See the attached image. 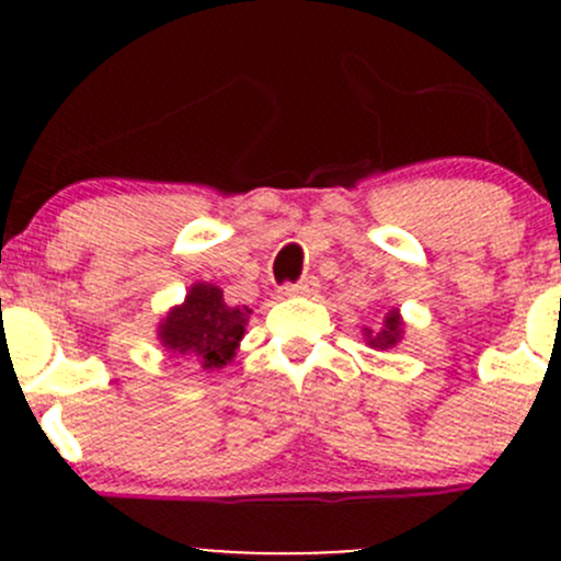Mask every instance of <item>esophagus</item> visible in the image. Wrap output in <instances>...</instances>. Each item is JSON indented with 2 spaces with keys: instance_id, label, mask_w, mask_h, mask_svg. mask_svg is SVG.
Listing matches in <instances>:
<instances>
[{
  "instance_id": "esophagus-1",
  "label": "esophagus",
  "mask_w": 561,
  "mask_h": 561,
  "mask_svg": "<svg viewBox=\"0 0 561 561\" xmlns=\"http://www.w3.org/2000/svg\"><path fill=\"white\" fill-rule=\"evenodd\" d=\"M317 290H320V282L314 276H307V279L296 282V285L282 287V296H317Z\"/></svg>"
}]
</instances>
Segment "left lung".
<instances>
[{"label":"left lung","mask_w":561,"mask_h":561,"mask_svg":"<svg viewBox=\"0 0 561 561\" xmlns=\"http://www.w3.org/2000/svg\"><path fill=\"white\" fill-rule=\"evenodd\" d=\"M404 317H401L399 307H388L377 325H364V339L375 350H393L404 339Z\"/></svg>","instance_id":"obj_1"}]
</instances>
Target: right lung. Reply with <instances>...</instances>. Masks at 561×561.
Listing matches in <instances>:
<instances>
[{
  "label": "right lung",
  "instance_id": "1",
  "mask_svg": "<svg viewBox=\"0 0 561 561\" xmlns=\"http://www.w3.org/2000/svg\"><path fill=\"white\" fill-rule=\"evenodd\" d=\"M249 317V307H230L225 301L222 287L195 282L184 301L162 314L157 342L168 355L186 360L195 369H225L241 347Z\"/></svg>",
  "mask_w": 561,
  "mask_h": 561
}]
</instances>
